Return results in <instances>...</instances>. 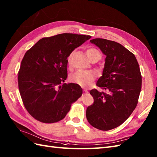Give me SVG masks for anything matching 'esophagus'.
I'll return each mask as SVG.
<instances>
[{
  "instance_id": "34e87169",
  "label": "esophagus",
  "mask_w": 157,
  "mask_h": 157,
  "mask_svg": "<svg viewBox=\"0 0 157 157\" xmlns=\"http://www.w3.org/2000/svg\"><path fill=\"white\" fill-rule=\"evenodd\" d=\"M83 91H84V94H87L88 93V90L86 89H83Z\"/></svg>"
}]
</instances>
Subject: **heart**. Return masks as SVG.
I'll return each mask as SVG.
<instances>
[{"label": "heart", "instance_id": "obj_1", "mask_svg": "<svg viewBox=\"0 0 157 157\" xmlns=\"http://www.w3.org/2000/svg\"><path fill=\"white\" fill-rule=\"evenodd\" d=\"M86 55L90 60L93 58H97V57L101 59V53L99 52L98 50L92 47L87 49ZM71 59L72 54L68 57V62L69 64L71 63ZM95 77H96V76L93 71L80 70L72 73L70 76L69 80L71 82L76 84V85L81 86H86L94 81Z\"/></svg>", "mask_w": 157, "mask_h": 157}]
</instances>
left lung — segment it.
<instances>
[{"mask_svg": "<svg viewBox=\"0 0 157 157\" xmlns=\"http://www.w3.org/2000/svg\"><path fill=\"white\" fill-rule=\"evenodd\" d=\"M106 56L105 68L97 82L101 90L92 89L93 104L86 116L93 127L109 131L123 124L135 109L142 85V76L135 56L123 45L105 39H94Z\"/></svg>", "mask_w": 157, "mask_h": 157, "instance_id": "8db88e82", "label": "left lung"}]
</instances>
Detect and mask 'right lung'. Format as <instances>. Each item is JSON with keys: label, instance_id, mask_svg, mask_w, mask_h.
<instances>
[{"label": "right lung", "instance_id": "obj_1", "mask_svg": "<svg viewBox=\"0 0 157 157\" xmlns=\"http://www.w3.org/2000/svg\"><path fill=\"white\" fill-rule=\"evenodd\" d=\"M91 36L63 33L40 39L26 52L18 72L22 102L36 120L53 123L63 119L81 96V87L61 83L67 77L68 56Z\"/></svg>", "mask_w": 157, "mask_h": 157}]
</instances>
